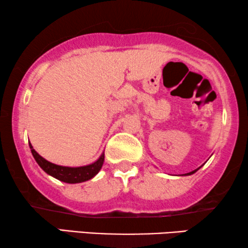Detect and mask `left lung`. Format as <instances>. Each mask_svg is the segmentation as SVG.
Returning <instances> with one entry per match:
<instances>
[{
    "mask_svg": "<svg viewBox=\"0 0 248 248\" xmlns=\"http://www.w3.org/2000/svg\"><path fill=\"white\" fill-rule=\"evenodd\" d=\"M201 167H202V166H201ZM201 167H199L198 169H195V170H193V171H191V172H187V174H184V175H192V174H194V172H195L196 170H199V169L201 168Z\"/></svg>",
    "mask_w": 248,
    "mask_h": 248,
    "instance_id": "1",
    "label": "left lung"
}]
</instances>
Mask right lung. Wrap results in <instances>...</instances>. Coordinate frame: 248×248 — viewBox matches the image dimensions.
<instances>
[{"label":"right lung","mask_w":248,"mask_h":248,"mask_svg":"<svg viewBox=\"0 0 248 248\" xmlns=\"http://www.w3.org/2000/svg\"><path fill=\"white\" fill-rule=\"evenodd\" d=\"M29 148L31 154L39 165V167L47 174L53 176L54 178L59 179L61 182L69 183V184H77V183H82L93 178L103 167L105 160V154L103 152L99 158L93 164L87 166H81V167H67V166H61L53 164L45 158H43L35 149L32 148L31 143H29Z\"/></svg>","instance_id":"add662e5"}]
</instances>
